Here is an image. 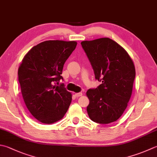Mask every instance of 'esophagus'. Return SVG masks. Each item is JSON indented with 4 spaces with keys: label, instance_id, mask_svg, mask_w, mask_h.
I'll use <instances>...</instances> for the list:
<instances>
[{
    "label": "esophagus",
    "instance_id": "1",
    "mask_svg": "<svg viewBox=\"0 0 157 157\" xmlns=\"http://www.w3.org/2000/svg\"><path fill=\"white\" fill-rule=\"evenodd\" d=\"M75 96L76 97H81V96H82V93H75Z\"/></svg>",
    "mask_w": 157,
    "mask_h": 157
}]
</instances>
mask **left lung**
<instances>
[{
  "label": "left lung",
  "mask_w": 157,
  "mask_h": 157,
  "mask_svg": "<svg viewBox=\"0 0 157 157\" xmlns=\"http://www.w3.org/2000/svg\"><path fill=\"white\" fill-rule=\"evenodd\" d=\"M94 70L95 79L102 82L89 89L87 112L99 124L116 121L127 108L136 78L133 60L124 49L109 38L81 42Z\"/></svg>",
  "instance_id": "1"
}]
</instances>
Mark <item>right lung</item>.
<instances>
[{
	"label": "right lung",
	"instance_id": "add662e5",
	"mask_svg": "<svg viewBox=\"0 0 157 157\" xmlns=\"http://www.w3.org/2000/svg\"><path fill=\"white\" fill-rule=\"evenodd\" d=\"M77 42L50 40L34 46L18 69L21 94L30 113L39 122L52 124L63 118L72 95L61 84L64 63Z\"/></svg>",
	"mask_w": 157,
	"mask_h": 157
}]
</instances>
